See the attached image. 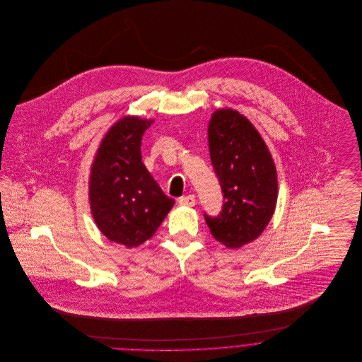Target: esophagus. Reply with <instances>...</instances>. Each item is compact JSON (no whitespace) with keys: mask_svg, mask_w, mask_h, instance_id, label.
I'll return each mask as SVG.
<instances>
[{"mask_svg":"<svg viewBox=\"0 0 362 362\" xmlns=\"http://www.w3.org/2000/svg\"><path fill=\"white\" fill-rule=\"evenodd\" d=\"M195 197L194 195H187V197H181L180 199H178V204L181 205V206H194L195 205Z\"/></svg>","mask_w":362,"mask_h":362,"instance_id":"1","label":"esophagus"}]
</instances>
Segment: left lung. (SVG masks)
<instances>
[{"label":"left lung","instance_id":"8db88e82","mask_svg":"<svg viewBox=\"0 0 362 362\" xmlns=\"http://www.w3.org/2000/svg\"><path fill=\"white\" fill-rule=\"evenodd\" d=\"M209 152L224 195L217 217L205 214L211 235L230 250L255 241L279 195L277 171L254 124L237 110L218 108L207 127Z\"/></svg>","mask_w":362,"mask_h":362}]
</instances>
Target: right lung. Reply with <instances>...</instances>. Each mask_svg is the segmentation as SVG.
<instances>
[{
    "label": "right lung",
    "mask_w": 362,
    "mask_h": 362,
    "mask_svg": "<svg viewBox=\"0 0 362 362\" xmlns=\"http://www.w3.org/2000/svg\"><path fill=\"white\" fill-rule=\"evenodd\" d=\"M153 119L125 115L105 132L89 175V204L110 241L136 248L153 237L173 209L142 163L141 142Z\"/></svg>",
    "instance_id": "add662e5"
}]
</instances>
